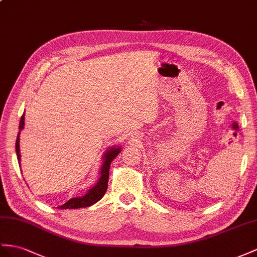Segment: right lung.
Wrapping results in <instances>:
<instances>
[{
    "label": "right lung",
    "mask_w": 257,
    "mask_h": 257,
    "mask_svg": "<svg viewBox=\"0 0 257 257\" xmlns=\"http://www.w3.org/2000/svg\"><path fill=\"white\" fill-rule=\"evenodd\" d=\"M25 126V113L23 114L21 121H19V133L17 136V140H16V154H17V160L18 164L21 166V150H19V136H21V131L24 129ZM121 149L118 148H110L107 150L106 152L104 153L103 157V164L101 167V172H100V178H98V181L96 185L89 189V191L85 193L83 196H78V197H72V199L68 200L66 202L64 205L58 206L57 208L61 209H72V208H81V207H88L93 205L94 203L97 201H100L103 195L105 194L107 190L108 186V176H109V167H110V163L114 161L115 157L120 153Z\"/></svg>",
    "instance_id": "1"
}]
</instances>
